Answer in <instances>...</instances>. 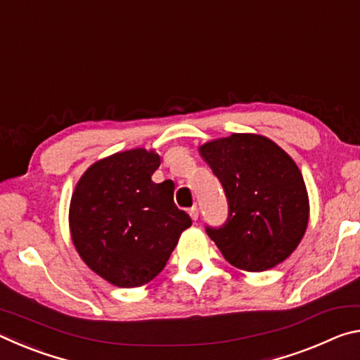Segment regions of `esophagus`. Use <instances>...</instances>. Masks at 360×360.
Listing matches in <instances>:
<instances>
[{
  "mask_svg": "<svg viewBox=\"0 0 360 360\" xmlns=\"http://www.w3.org/2000/svg\"><path fill=\"white\" fill-rule=\"evenodd\" d=\"M188 214H191L192 221H197V219H198V214H200V212H198V208H197V205L192 206V208L188 210Z\"/></svg>",
  "mask_w": 360,
  "mask_h": 360,
  "instance_id": "obj_1",
  "label": "esophagus"
}]
</instances>
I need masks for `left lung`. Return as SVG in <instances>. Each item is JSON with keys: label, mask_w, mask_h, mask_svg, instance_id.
<instances>
[{"label": "left lung", "mask_w": 360, "mask_h": 360, "mask_svg": "<svg viewBox=\"0 0 360 360\" xmlns=\"http://www.w3.org/2000/svg\"><path fill=\"white\" fill-rule=\"evenodd\" d=\"M222 184L229 214L205 225L224 259L264 271L288 259L308 225V193L295 162L268 138L235 133L200 148Z\"/></svg>", "instance_id": "left-lung-1"}]
</instances>
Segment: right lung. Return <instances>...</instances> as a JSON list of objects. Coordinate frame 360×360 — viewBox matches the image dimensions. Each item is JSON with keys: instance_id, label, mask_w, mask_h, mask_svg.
<instances>
[{"instance_id": "obj_1", "label": "right lung", "mask_w": 360, "mask_h": 360, "mask_svg": "<svg viewBox=\"0 0 360 360\" xmlns=\"http://www.w3.org/2000/svg\"><path fill=\"white\" fill-rule=\"evenodd\" d=\"M158 167L154 152H119L94 163L72 193V243L85 264L119 288L154 279L192 225L174 203L173 182L152 181Z\"/></svg>"}]
</instances>
